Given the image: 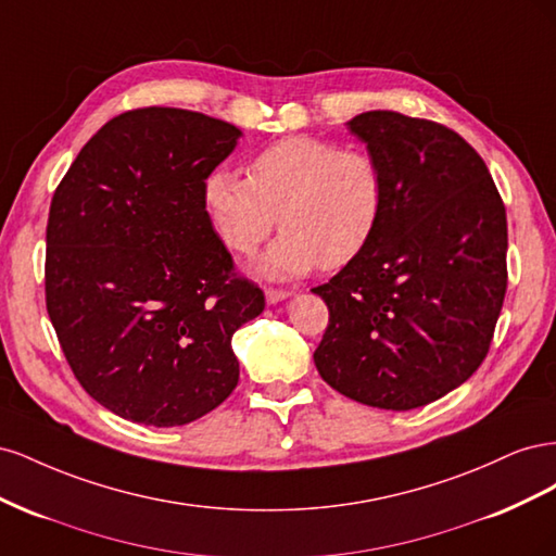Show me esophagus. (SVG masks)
Wrapping results in <instances>:
<instances>
[{"mask_svg": "<svg viewBox=\"0 0 556 556\" xmlns=\"http://www.w3.org/2000/svg\"><path fill=\"white\" fill-rule=\"evenodd\" d=\"M264 294H266V301H268V304H278V301L288 299L292 292H288V290H276V288H266V290H264Z\"/></svg>", "mask_w": 556, "mask_h": 556, "instance_id": "1", "label": "esophagus"}]
</instances>
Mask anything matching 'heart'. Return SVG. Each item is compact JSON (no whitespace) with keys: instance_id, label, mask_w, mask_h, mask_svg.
<instances>
[{"instance_id":"obj_1","label":"heart","mask_w":556,"mask_h":556,"mask_svg":"<svg viewBox=\"0 0 556 556\" xmlns=\"http://www.w3.org/2000/svg\"><path fill=\"white\" fill-rule=\"evenodd\" d=\"M211 223L233 252L252 255L276 227L262 274L296 278L341 268L374 241L387 206L382 164L319 137H285L252 155L248 176L215 169L204 182Z\"/></svg>"}]
</instances>
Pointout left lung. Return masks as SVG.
I'll return each instance as SVG.
<instances>
[{
    "label": "left lung",
    "mask_w": 556,
    "mask_h": 556,
    "mask_svg": "<svg viewBox=\"0 0 556 556\" xmlns=\"http://www.w3.org/2000/svg\"><path fill=\"white\" fill-rule=\"evenodd\" d=\"M384 169L374 241L329 282L315 366L336 392L410 410L445 396L490 352L508 288L506 206L484 160L450 127L394 111L352 117Z\"/></svg>",
    "instance_id": "1"
}]
</instances>
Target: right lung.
Segmentation results:
<instances>
[{"mask_svg":"<svg viewBox=\"0 0 556 556\" xmlns=\"http://www.w3.org/2000/svg\"><path fill=\"white\" fill-rule=\"evenodd\" d=\"M239 137L204 113L125 111L50 201L48 317L83 390L131 422H194L239 382L231 336L264 292L237 274L204 204Z\"/></svg>","mask_w":556,"mask_h":556,"instance_id":"right-lung-1","label":"right lung"}]
</instances>
